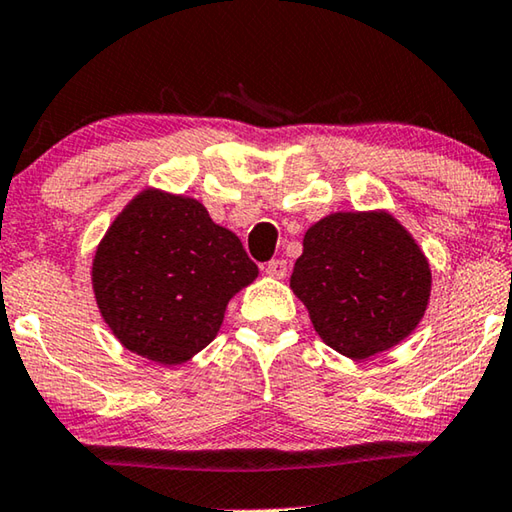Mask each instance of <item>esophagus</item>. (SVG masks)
<instances>
[{
    "instance_id": "1",
    "label": "esophagus",
    "mask_w": 512,
    "mask_h": 512,
    "mask_svg": "<svg viewBox=\"0 0 512 512\" xmlns=\"http://www.w3.org/2000/svg\"><path fill=\"white\" fill-rule=\"evenodd\" d=\"M266 275H271V278H275V280H282V278H287V262L285 259H271L269 264H266Z\"/></svg>"
}]
</instances>
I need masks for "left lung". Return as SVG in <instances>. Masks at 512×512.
Masks as SVG:
<instances>
[{
  "mask_svg": "<svg viewBox=\"0 0 512 512\" xmlns=\"http://www.w3.org/2000/svg\"><path fill=\"white\" fill-rule=\"evenodd\" d=\"M289 287L316 335L362 362L415 332L433 273L417 239L387 209L332 212L305 232Z\"/></svg>",
  "mask_w": 512,
  "mask_h": 512,
  "instance_id": "8db88e82",
  "label": "left lung"
}]
</instances>
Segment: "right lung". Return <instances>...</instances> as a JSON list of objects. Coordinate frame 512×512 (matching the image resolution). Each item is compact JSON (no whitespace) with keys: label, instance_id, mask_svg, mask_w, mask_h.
Here are the masks:
<instances>
[{"label":"right lung","instance_id":"right-lung-1","mask_svg":"<svg viewBox=\"0 0 512 512\" xmlns=\"http://www.w3.org/2000/svg\"><path fill=\"white\" fill-rule=\"evenodd\" d=\"M241 239L196 198L148 186L120 209L91 264L97 310L113 337L166 367L189 362L255 282Z\"/></svg>","mask_w":512,"mask_h":512}]
</instances>
